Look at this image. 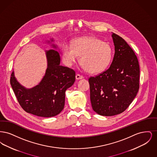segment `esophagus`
Wrapping results in <instances>:
<instances>
[{
  "mask_svg": "<svg viewBox=\"0 0 157 157\" xmlns=\"http://www.w3.org/2000/svg\"><path fill=\"white\" fill-rule=\"evenodd\" d=\"M83 78V76L82 75H81L80 74H76V79L77 80H79V79H82Z\"/></svg>",
  "mask_w": 157,
  "mask_h": 157,
  "instance_id": "34e87169",
  "label": "esophagus"
}]
</instances>
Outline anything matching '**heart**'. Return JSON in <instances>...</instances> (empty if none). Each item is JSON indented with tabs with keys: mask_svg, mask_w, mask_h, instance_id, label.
Instances as JSON below:
<instances>
[{
	"mask_svg": "<svg viewBox=\"0 0 157 157\" xmlns=\"http://www.w3.org/2000/svg\"><path fill=\"white\" fill-rule=\"evenodd\" d=\"M62 59L67 66H72L80 56V62L90 74L104 71L112 59V49L108 43L95 36L78 37L72 46L65 44L62 48Z\"/></svg>",
	"mask_w": 157,
	"mask_h": 157,
	"instance_id": "obj_1",
	"label": "heart"
}]
</instances>
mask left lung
I'll list each match as a JSON object with an SVG mask.
<instances>
[{
	"label": "left lung",
	"mask_w": 157,
	"mask_h": 157,
	"mask_svg": "<svg viewBox=\"0 0 157 157\" xmlns=\"http://www.w3.org/2000/svg\"><path fill=\"white\" fill-rule=\"evenodd\" d=\"M115 54L107 70L88 79L93 110L102 116H113L127 109L140 87L139 62L126 41L112 33Z\"/></svg>",
	"instance_id": "1"
}]
</instances>
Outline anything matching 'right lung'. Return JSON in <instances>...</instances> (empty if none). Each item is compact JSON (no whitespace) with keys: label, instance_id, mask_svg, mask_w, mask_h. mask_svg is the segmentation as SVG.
<instances>
[{"label":"right lung","instance_id":"obj_1","mask_svg":"<svg viewBox=\"0 0 157 157\" xmlns=\"http://www.w3.org/2000/svg\"><path fill=\"white\" fill-rule=\"evenodd\" d=\"M52 46L56 48L55 45ZM46 55L48 67L45 76L37 85L30 89L25 88L15 78L14 71L11 74L10 82L24 111L38 117L48 118L57 115L63 110L65 91L75 82V72L60 65L58 51H46Z\"/></svg>","mask_w":157,"mask_h":157}]
</instances>
